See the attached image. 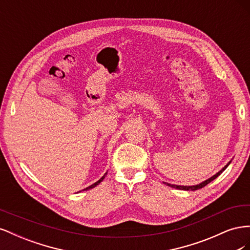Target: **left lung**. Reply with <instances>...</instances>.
Listing matches in <instances>:
<instances>
[{"mask_svg":"<svg viewBox=\"0 0 250 250\" xmlns=\"http://www.w3.org/2000/svg\"><path fill=\"white\" fill-rule=\"evenodd\" d=\"M230 164V162L225 166V167L221 170V171H219L217 174H215L214 176H211L210 178H208V180H206V181H203V183H201V184H199V185H196V186H191V187H188V186H176V185H171V184H168V183H165L166 185L167 186H169V187H171V188H178V190H185V191H196V190H199V188H203V187H206L208 184H209L210 181H213L215 178H217L219 175H220V174L229 167V165Z\"/></svg>","mask_w":250,"mask_h":250,"instance_id":"8db88e82","label":"left lung"}]
</instances>
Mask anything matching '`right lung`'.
<instances>
[{"mask_svg":"<svg viewBox=\"0 0 250 250\" xmlns=\"http://www.w3.org/2000/svg\"><path fill=\"white\" fill-rule=\"evenodd\" d=\"M106 174H107V172H106V173H105V174H104V175H103V176H102V177H101V178H100L99 180H98V181H97V183H95V184H94V185H92V186H89V187H87L86 188H84V190H89V188H95L96 186H98V185H99V184L101 183V181H102V180H103V179L105 178V175H106ZM84 190H82V191H84Z\"/></svg>","mask_w":250,"mask_h":250,"instance_id":"add662e5","label":"right lung"}]
</instances>
